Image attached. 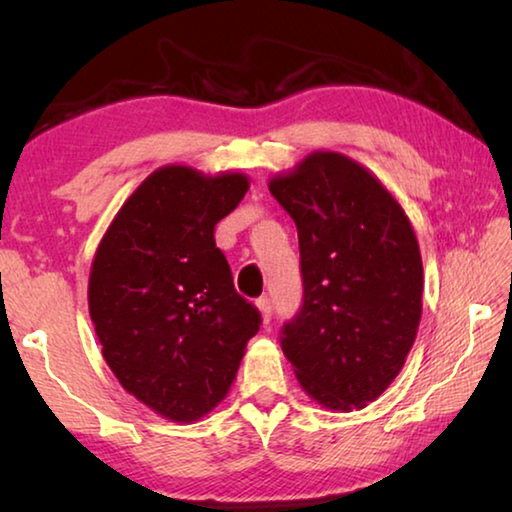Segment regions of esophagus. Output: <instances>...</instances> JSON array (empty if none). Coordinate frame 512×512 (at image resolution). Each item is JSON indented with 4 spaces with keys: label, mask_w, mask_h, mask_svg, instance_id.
Returning <instances> with one entry per match:
<instances>
[{
    "label": "esophagus",
    "mask_w": 512,
    "mask_h": 512,
    "mask_svg": "<svg viewBox=\"0 0 512 512\" xmlns=\"http://www.w3.org/2000/svg\"><path fill=\"white\" fill-rule=\"evenodd\" d=\"M257 309H259V314H262V320L264 323H268V320H271V314H273V305H271V298H257Z\"/></svg>",
    "instance_id": "34e87169"
}]
</instances>
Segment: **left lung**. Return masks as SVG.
<instances>
[{
    "label": "left lung",
    "mask_w": 512,
    "mask_h": 512,
    "mask_svg": "<svg viewBox=\"0 0 512 512\" xmlns=\"http://www.w3.org/2000/svg\"><path fill=\"white\" fill-rule=\"evenodd\" d=\"M268 189L298 228L302 307L282 352L302 391L332 411L363 409L393 384L422 316V257L409 216L377 176L314 151Z\"/></svg>",
    "instance_id": "obj_1"
}]
</instances>
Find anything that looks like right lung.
Returning <instances> with one entry per match:
<instances>
[{
  "instance_id": "1",
  "label": "right lung",
  "mask_w": 512,
  "mask_h": 512,
  "mask_svg": "<svg viewBox=\"0 0 512 512\" xmlns=\"http://www.w3.org/2000/svg\"><path fill=\"white\" fill-rule=\"evenodd\" d=\"M248 187L239 171L155 169L94 253L88 305L103 359L128 393L167 420L210 413L262 325L214 241V225Z\"/></svg>"
}]
</instances>
